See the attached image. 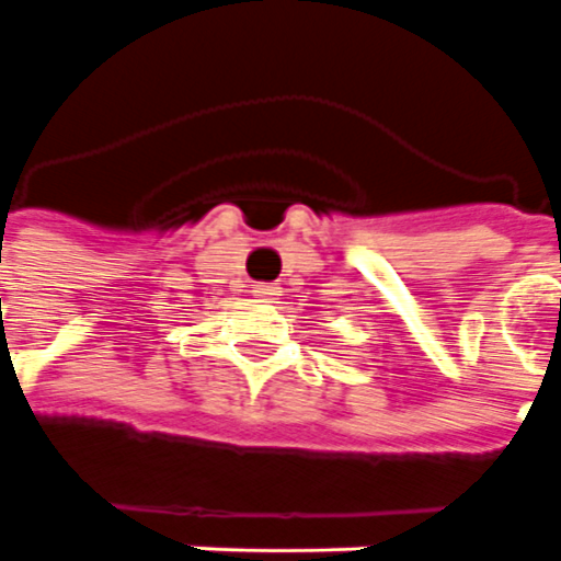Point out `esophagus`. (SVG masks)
Wrapping results in <instances>:
<instances>
[{"instance_id": "34e87169", "label": "esophagus", "mask_w": 561, "mask_h": 561, "mask_svg": "<svg viewBox=\"0 0 561 561\" xmlns=\"http://www.w3.org/2000/svg\"><path fill=\"white\" fill-rule=\"evenodd\" d=\"M253 296L272 299V296H277V287H274V284H253Z\"/></svg>"}]
</instances>
